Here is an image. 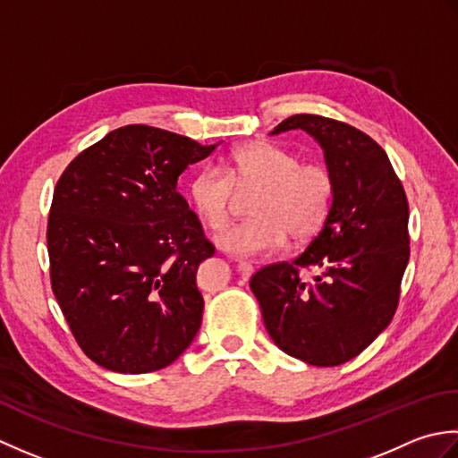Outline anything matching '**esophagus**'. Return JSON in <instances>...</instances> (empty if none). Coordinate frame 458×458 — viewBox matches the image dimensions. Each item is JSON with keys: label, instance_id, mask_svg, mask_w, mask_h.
<instances>
[{"label": "esophagus", "instance_id": "1", "mask_svg": "<svg viewBox=\"0 0 458 458\" xmlns=\"http://www.w3.org/2000/svg\"><path fill=\"white\" fill-rule=\"evenodd\" d=\"M237 270H239V275H241L242 278H249L250 275L255 273V267L250 265V263H247V260H239V263H237Z\"/></svg>", "mask_w": 458, "mask_h": 458}]
</instances>
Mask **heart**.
Here are the masks:
<instances>
[{
  "instance_id": "heart-1",
  "label": "heart",
  "mask_w": 458,
  "mask_h": 458,
  "mask_svg": "<svg viewBox=\"0 0 458 458\" xmlns=\"http://www.w3.org/2000/svg\"><path fill=\"white\" fill-rule=\"evenodd\" d=\"M233 185H257L249 203L253 217L233 223L216 235L217 245L235 257L270 253L286 241V233L296 242L314 237L334 199L328 167L298 164L293 152L263 140L233 148L225 174L209 165L191 175L188 198L208 227L219 229L227 221Z\"/></svg>"
}]
</instances>
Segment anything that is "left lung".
Returning a JSON list of instances; mask_svg holds the SVG:
<instances>
[{"label": "left lung", "instance_id": "8db88e82", "mask_svg": "<svg viewBox=\"0 0 458 458\" xmlns=\"http://www.w3.org/2000/svg\"><path fill=\"white\" fill-rule=\"evenodd\" d=\"M304 130L324 152L334 199L318 235L291 263L260 268L250 291L270 338L318 368L356 358L384 332L409 260V205L387 154L338 120L294 114L270 136ZM312 267V282L300 278Z\"/></svg>", "mask_w": 458, "mask_h": 458}]
</instances>
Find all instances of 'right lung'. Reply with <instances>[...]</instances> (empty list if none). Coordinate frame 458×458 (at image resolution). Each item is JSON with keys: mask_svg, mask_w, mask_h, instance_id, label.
<instances>
[{"mask_svg": "<svg viewBox=\"0 0 458 458\" xmlns=\"http://www.w3.org/2000/svg\"><path fill=\"white\" fill-rule=\"evenodd\" d=\"M217 144L144 124L112 130L53 193L51 286L87 356L118 373L170 366L199 332L201 260L213 257L177 177Z\"/></svg>", "mask_w": 458, "mask_h": 458, "instance_id": "add662e5", "label": "right lung"}]
</instances>
